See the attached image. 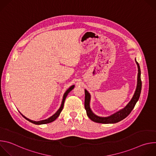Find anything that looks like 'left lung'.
Here are the masks:
<instances>
[{
	"mask_svg": "<svg viewBox=\"0 0 156 156\" xmlns=\"http://www.w3.org/2000/svg\"><path fill=\"white\" fill-rule=\"evenodd\" d=\"M136 63L138 66V81H137V86L136 91L135 92L134 95H133L132 99L129 102V103L126 105L125 107H124L123 109L120 110L116 113L111 115L110 116H108L107 117H99L96 115H95L93 112L90 108V100H91V95L88 93V91L86 90H84L85 92V99H84V108L86 110V114L88 117L90 118L92 121L96 122V123H117L124 119H125L132 111V110L134 108L137 101H138L141 91V87H142V83L141 80V70L140 67L139 63L136 62L135 59Z\"/></svg>",
	"mask_w": 156,
	"mask_h": 156,
	"instance_id": "left-lung-1",
	"label": "left lung"
}]
</instances>
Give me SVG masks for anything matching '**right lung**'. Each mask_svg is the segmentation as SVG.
I'll return each mask as SVG.
<instances>
[{
	"label": "right lung",
	"mask_w": 156,
	"mask_h": 156,
	"mask_svg": "<svg viewBox=\"0 0 156 156\" xmlns=\"http://www.w3.org/2000/svg\"><path fill=\"white\" fill-rule=\"evenodd\" d=\"M74 87H75V85H72V86H70V87L66 91V92H65V93H64V94H63V99H62V104H61V105H60L59 109L57 111V112H56L52 116H51V117L48 118V119L43 120H40V121H37V122H36V121H33V120H30V119L27 118V117H25L23 115H22L20 112V113L21 114V115L22 116H23L25 119H27L28 121H29V122H31V123H34V124H36V125H42V124H46V123H49L52 122H54V121L59 116L60 112H62V109H63V108L64 102H65V99H66V96H67L68 94L73 90V89L74 88Z\"/></svg>",
	"instance_id": "obj_1"
}]
</instances>
